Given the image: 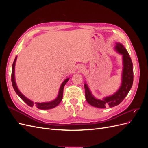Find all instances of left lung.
I'll return each mask as SVG.
<instances>
[{"instance_id":"left-lung-1","label":"left lung","mask_w":148,"mask_h":148,"mask_svg":"<svg viewBox=\"0 0 148 148\" xmlns=\"http://www.w3.org/2000/svg\"><path fill=\"white\" fill-rule=\"evenodd\" d=\"M115 49L119 53L122 55L123 62L122 86H120L118 91L112 96L105 97L103 100L97 99L92 95L88 85L84 84L85 96L87 102L90 105L97 108L104 109L106 107H113L119 105L127 96L132 86L133 82V69L131 58L126 49L120 43H116Z\"/></svg>"}]
</instances>
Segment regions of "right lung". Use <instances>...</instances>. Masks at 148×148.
Returning <instances> with one entry per match:
<instances>
[{
  "mask_svg": "<svg viewBox=\"0 0 148 148\" xmlns=\"http://www.w3.org/2000/svg\"><path fill=\"white\" fill-rule=\"evenodd\" d=\"M16 60V57H15V59L13 61V63L12 65V77H11V79H12V86L13 89H14L15 91L16 92V93L18 95L21 99L23 100L26 104L28 105L29 106L32 107L33 106H36L37 108L39 109H42V110H47V109H51L53 108L56 106H57L60 104V102H61L62 97H63V92H64V88L65 84L67 83V82L69 81V78H66V79H65V81L62 83V84H61L60 89H59V95H58L57 97L55 100H53L52 101H51L49 102H44V103H36L35 102L34 103L33 101H30L29 99H28V98H26V97H25L20 92V91L18 89L16 84L15 81V62Z\"/></svg>",
  "mask_w": 148,
  "mask_h": 148,
  "instance_id": "right-lung-1",
  "label": "right lung"
}]
</instances>
